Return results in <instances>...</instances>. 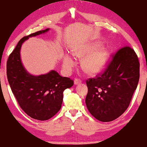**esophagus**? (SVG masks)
I'll return each instance as SVG.
<instances>
[{
  "label": "esophagus",
  "instance_id": "obj_1",
  "mask_svg": "<svg viewBox=\"0 0 147 147\" xmlns=\"http://www.w3.org/2000/svg\"><path fill=\"white\" fill-rule=\"evenodd\" d=\"M82 80H80V79H75V81H74V84H75V85H79V84H82Z\"/></svg>",
  "mask_w": 147,
  "mask_h": 147
}]
</instances>
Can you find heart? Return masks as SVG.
<instances>
[{
  "label": "heart",
  "instance_id": "1",
  "mask_svg": "<svg viewBox=\"0 0 147 147\" xmlns=\"http://www.w3.org/2000/svg\"><path fill=\"white\" fill-rule=\"evenodd\" d=\"M99 43H89L77 46L73 49L72 53L76 57L84 58L82 61L83 68L90 73H96L104 69L110 58V52L106 48H100ZM74 59L68 54H65L63 59V67L67 72H70L75 65Z\"/></svg>",
  "mask_w": 147,
  "mask_h": 147
}]
</instances>
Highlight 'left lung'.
<instances>
[{
	"label": "left lung",
	"mask_w": 147,
	"mask_h": 147,
	"mask_svg": "<svg viewBox=\"0 0 147 147\" xmlns=\"http://www.w3.org/2000/svg\"><path fill=\"white\" fill-rule=\"evenodd\" d=\"M139 78L136 52L130 47L120 49L100 77L87 81L88 110L101 122L117 119L129 107Z\"/></svg>",
	"instance_id": "obj_1"
}]
</instances>
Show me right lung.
<instances>
[{
    "label": "right lung",
    "instance_id": "right-lung-1",
    "mask_svg": "<svg viewBox=\"0 0 147 147\" xmlns=\"http://www.w3.org/2000/svg\"><path fill=\"white\" fill-rule=\"evenodd\" d=\"M44 30L31 34L18 41L7 62L8 82L16 100L28 115L38 120H48L60 110L63 102V91L73 86V81L61 77L56 70L46 74H30L22 63V45L30 37L45 34Z\"/></svg>",
    "mask_w": 147,
    "mask_h": 147
}]
</instances>
